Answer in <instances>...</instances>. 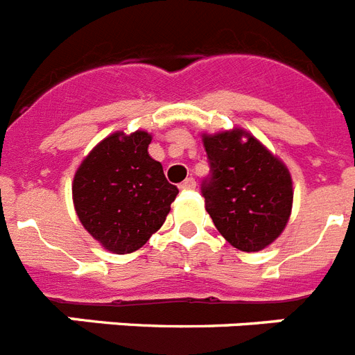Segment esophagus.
Wrapping results in <instances>:
<instances>
[{
	"label": "esophagus",
	"instance_id": "1",
	"mask_svg": "<svg viewBox=\"0 0 355 355\" xmlns=\"http://www.w3.org/2000/svg\"><path fill=\"white\" fill-rule=\"evenodd\" d=\"M196 187V180L195 178H186V180L180 184V189L182 191H189V189H195Z\"/></svg>",
	"mask_w": 355,
	"mask_h": 355
}]
</instances>
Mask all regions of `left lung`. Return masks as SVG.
<instances>
[{"mask_svg":"<svg viewBox=\"0 0 355 355\" xmlns=\"http://www.w3.org/2000/svg\"><path fill=\"white\" fill-rule=\"evenodd\" d=\"M211 178L205 211L221 236L241 252H259L284 232L293 207L288 166L243 128L203 134Z\"/></svg>","mask_w":355,"mask_h":355,"instance_id":"obj_1","label":"left lung"}]
</instances>
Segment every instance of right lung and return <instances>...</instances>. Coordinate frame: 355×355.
I'll list each match as a JSON object with an SVG mask.
<instances>
[{
    "label": "right lung",
    "instance_id": "right-lung-1",
    "mask_svg": "<svg viewBox=\"0 0 355 355\" xmlns=\"http://www.w3.org/2000/svg\"><path fill=\"white\" fill-rule=\"evenodd\" d=\"M152 135L114 132L92 148L73 178L80 223L105 250L132 254L162 227L178 189L148 153Z\"/></svg>",
    "mask_w": 355,
    "mask_h": 355
}]
</instances>
